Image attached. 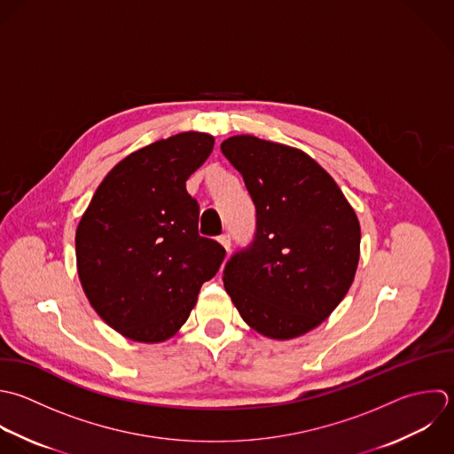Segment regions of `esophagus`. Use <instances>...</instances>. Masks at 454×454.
<instances>
[{"mask_svg": "<svg viewBox=\"0 0 454 454\" xmlns=\"http://www.w3.org/2000/svg\"><path fill=\"white\" fill-rule=\"evenodd\" d=\"M219 242L223 244V247H224L226 251H230V247H231V237H230L228 231H224L223 235H219Z\"/></svg>", "mask_w": 454, "mask_h": 454, "instance_id": "1", "label": "esophagus"}]
</instances>
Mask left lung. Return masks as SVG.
<instances>
[{
    "label": "left lung",
    "instance_id": "left-lung-1",
    "mask_svg": "<svg viewBox=\"0 0 454 454\" xmlns=\"http://www.w3.org/2000/svg\"><path fill=\"white\" fill-rule=\"evenodd\" d=\"M221 150L256 208L253 240L226 262L224 288L260 334H306L336 309L354 281L357 215L331 175L297 148L233 136Z\"/></svg>",
    "mask_w": 454,
    "mask_h": 454
}]
</instances>
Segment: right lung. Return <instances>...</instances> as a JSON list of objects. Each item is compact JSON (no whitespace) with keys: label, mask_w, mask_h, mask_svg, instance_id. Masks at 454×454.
Returning a JSON list of instances; mask_svg holds the SVG:
<instances>
[{"label":"right lung","mask_w":454,"mask_h":454,"mask_svg":"<svg viewBox=\"0 0 454 454\" xmlns=\"http://www.w3.org/2000/svg\"><path fill=\"white\" fill-rule=\"evenodd\" d=\"M212 148V136L182 132L130 153L81 217L82 290L100 318L134 341L171 338L224 260V247L198 233L200 203L185 189Z\"/></svg>","instance_id":"1"}]
</instances>
